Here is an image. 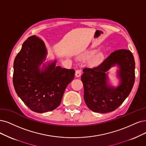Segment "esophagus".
Listing matches in <instances>:
<instances>
[{"label": "esophagus", "mask_w": 146, "mask_h": 146, "mask_svg": "<svg viewBox=\"0 0 146 146\" xmlns=\"http://www.w3.org/2000/svg\"><path fill=\"white\" fill-rule=\"evenodd\" d=\"M75 76H76V77H77V78L80 77V76H81V71L78 69L76 70V72H75Z\"/></svg>", "instance_id": "obj_1"}]
</instances>
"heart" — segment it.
<instances>
[{"instance_id": "b5f03b06", "label": "heart", "mask_w": 146, "mask_h": 146, "mask_svg": "<svg viewBox=\"0 0 146 146\" xmlns=\"http://www.w3.org/2000/svg\"><path fill=\"white\" fill-rule=\"evenodd\" d=\"M97 50H91L89 51L86 52L85 53H84V54H82V55H80V58H85L87 57H91L93 55H94L96 53ZM104 55L103 53H99L93 59V63L95 64H100L102 62V61L104 60Z\"/></svg>"}]
</instances>
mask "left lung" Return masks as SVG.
<instances>
[{
    "label": "left lung",
    "instance_id": "1",
    "mask_svg": "<svg viewBox=\"0 0 146 146\" xmlns=\"http://www.w3.org/2000/svg\"><path fill=\"white\" fill-rule=\"evenodd\" d=\"M117 65L120 83L117 88L109 84L107 74ZM135 63L132 52L120 49L111 53L99 66L83 70L81 80L84 85V98L91 111L106 113L115 110L130 94L135 82Z\"/></svg>",
    "mask_w": 146,
    "mask_h": 146
}]
</instances>
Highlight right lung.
<instances>
[{
	"mask_svg": "<svg viewBox=\"0 0 146 146\" xmlns=\"http://www.w3.org/2000/svg\"><path fill=\"white\" fill-rule=\"evenodd\" d=\"M47 54L44 41L32 35L23 42L14 62L15 92L30 110L38 113L56 109L74 77V69L56 66V60L43 63Z\"/></svg>",
	"mask_w": 146,
	"mask_h": 146,
	"instance_id": "1",
	"label": "right lung"
}]
</instances>
